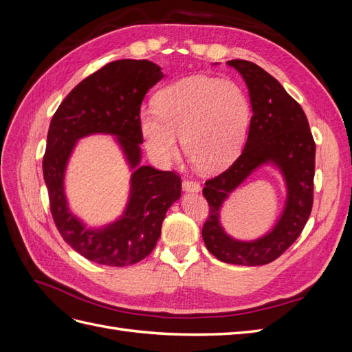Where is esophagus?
<instances>
[{
  "mask_svg": "<svg viewBox=\"0 0 352 352\" xmlns=\"http://www.w3.org/2000/svg\"><path fill=\"white\" fill-rule=\"evenodd\" d=\"M182 186H184L185 192H199L201 190L199 182H197V180H192V179H185Z\"/></svg>",
  "mask_w": 352,
  "mask_h": 352,
  "instance_id": "obj_1",
  "label": "esophagus"
}]
</instances>
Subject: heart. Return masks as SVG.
<instances>
[{
    "instance_id": "b5f03b06",
    "label": "heart",
    "mask_w": 352,
    "mask_h": 352,
    "mask_svg": "<svg viewBox=\"0 0 352 352\" xmlns=\"http://www.w3.org/2000/svg\"><path fill=\"white\" fill-rule=\"evenodd\" d=\"M155 111L140 113L146 151L166 164L184 151L198 168L211 172L235 157L247 135L251 105L236 82L189 76L167 85L155 95Z\"/></svg>"
}]
</instances>
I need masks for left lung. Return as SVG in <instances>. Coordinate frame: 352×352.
I'll list each match as a JSON object with an SVG mask.
<instances>
[{
	"mask_svg": "<svg viewBox=\"0 0 352 352\" xmlns=\"http://www.w3.org/2000/svg\"><path fill=\"white\" fill-rule=\"evenodd\" d=\"M247 83L252 117L245 148L228 170L208 179L202 189L210 214L202 226L207 250L223 263L263 265L274 261L301 235L311 214L316 144L307 116L282 85L264 69L247 60H230ZM272 162L285 177L287 206L275 228L260 240L230 239L219 225L226 198L255 168Z\"/></svg>",
	"mask_w": 352,
	"mask_h": 352,
	"instance_id": "1",
	"label": "left lung"
}]
</instances>
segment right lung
Returning a JSON list of instances; mask_svg holds the SVG:
<instances>
[{
	"instance_id": "obj_1",
	"label": "right lung",
	"mask_w": 352,
	"mask_h": 352,
	"mask_svg": "<svg viewBox=\"0 0 352 352\" xmlns=\"http://www.w3.org/2000/svg\"><path fill=\"white\" fill-rule=\"evenodd\" d=\"M163 76L153 61H111L76 85L51 119L42 160L51 214L63 239L91 261L124 267L144 260L162 235L168 207L180 198L182 182L175 172L140 166L141 104ZM92 133L114 134L134 170L124 216L101 230L85 228L68 211L64 195L65 166L74 144Z\"/></svg>"
}]
</instances>
